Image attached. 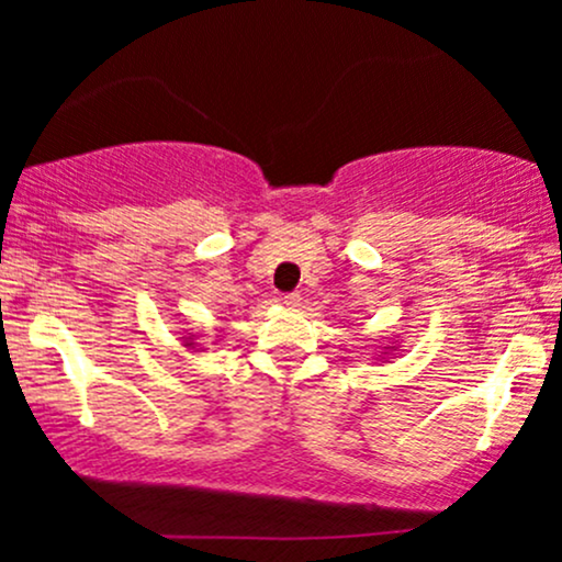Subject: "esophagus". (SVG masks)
<instances>
[{
  "mask_svg": "<svg viewBox=\"0 0 562 562\" xmlns=\"http://www.w3.org/2000/svg\"><path fill=\"white\" fill-rule=\"evenodd\" d=\"M282 303H285L288 308H299L301 306V293H288L285 299H282Z\"/></svg>",
  "mask_w": 562,
  "mask_h": 562,
  "instance_id": "obj_1",
  "label": "esophagus"
}]
</instances>
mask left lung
Here are the masks:
<instances>
[{
  "instance_id": "left-lung-1",
  "label": "left lung",
  "mask_w": 562,
  "mask_h": 562,
  "mask_svg": "<svg viewBox=\"0 0 562 562\" xmlns=\"http://www.w3.org/2000/svg\"><path fill=\"white\" fill-rule=\"evenodd\" d=\"M391 348V351H396V346H389Z\"/></svg>"
}]
</instances>
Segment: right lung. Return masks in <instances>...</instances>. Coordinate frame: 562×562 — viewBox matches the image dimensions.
Returning a JSON list of instances; mask_svg holds the SVG:
<instances>
[{
  "label": "right lung",
  "mask_w": 562,
  "mask_h": 562,
  "mask_svg": "<svg viewBox=\"0 0 562 562\" xmlns=\"http://www.w3.org/2000/svg\"><path fill=\"white\" fill-rule=\"evenodd\" d=\"M184 346H190V348H192V346H195V344H192V338H190V340H187V344H184Z\"/></svg>",
  "instance_id": "obj_1"
}]
</instances>
